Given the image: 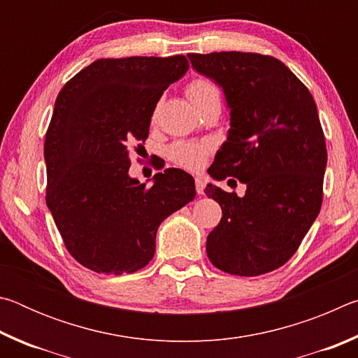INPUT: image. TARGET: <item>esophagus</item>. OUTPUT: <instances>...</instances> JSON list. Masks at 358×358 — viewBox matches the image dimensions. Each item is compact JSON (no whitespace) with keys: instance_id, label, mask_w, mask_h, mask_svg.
Here are the masks:
<instances>
[{"instance_id":"obj_1","label":"esophagus","mask_w":358,"mask_h":358,"mask_svg":"<svg viewBox=\"0 0 358 358\" xmlns=\"http://www.w3.org/2000/svg\"><path fill=\"white\" fill-rule=\"evenodd\" d=\"M203 189H205V181H203V178L196 177V192L199 194V196H202Z\"/></svg>"}]
</instances>
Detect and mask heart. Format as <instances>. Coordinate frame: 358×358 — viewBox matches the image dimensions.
Here are the masks:
<instances>
[{
    "label": "heart",
    "instance_id": "heart-1",
    "mask_svg": "<svg viewBox=\"0 0 358 358\" xmlns=\"http://www.w3.org/2000/svg\"><path fill=\"white\" fill-rule=\"evenodd\" d=\"M186 96L194 104V107L202 106L203 102L217 98L220 99V90H217L213 82L208 78H194V80L186 87ZM211 147L210 143L202 141H180L175 142L169 148V157L181 167L187 171H199L205 166Z\"/></svg>",
    "mask_w": 358,
    "mask_h": 358
}]
</instances>
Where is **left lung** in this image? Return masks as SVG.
Listing matches in <instances>:
<instances>
[{
    "mask_svg": "<svg viewBox=\"0 0 358 358\" xmlns=\"http://www.w3.org/2000/svg\"><path fill=\"white\" fill-rule=\"evenodd\" d=\"M192 68L222 87L230 108L227 141L210 175L246 185L243 197L215 185L205 194L222 217L207 237L216 268L259 276L299 250L322 205L325 136L317 107L280 59L251 52L189 53Z\"/></svg>",
    "mask_w": 358,
    "mask_h": 358,
    "instance_id": "8db88e82",
    "label": "left lung"
}]
</instances>
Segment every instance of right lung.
<instances>
[{"label": "right lung", "mask_w": 358, "mask_h": 358, "mask_svg": "<svg viewBox=\"0 0 358 358\" xmlns=\"http://www.w3.org/2000/svg\"><path fill=\"white\" fill-rule=\"evenodd\" d=\"M185 55L101 58L58 93L44 157L45 202L66 250L96 273L123 275L155 256L159 224L196 197L181 169L153 185L129 177V151L148 138L155 107L185 76Z\"/></svg>", "instance_id": "1"}]
</instances>
